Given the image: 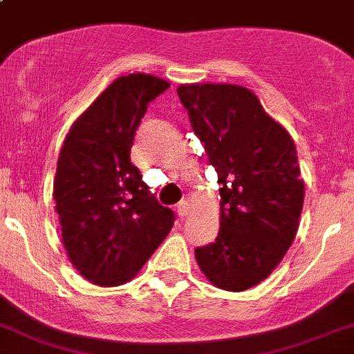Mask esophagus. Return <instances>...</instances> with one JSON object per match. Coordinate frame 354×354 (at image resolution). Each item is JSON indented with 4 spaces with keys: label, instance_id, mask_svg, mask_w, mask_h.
Masks as SVG:
<instances>
[{
    "label": "esophagus",
    "instance_id": "obj_1",
    "mask_svg": "<svg viewBox=\"0 0 354 354\" xmlns=\"http://www.w3.org/2000/svg\"><path fill=\"white\" fill-rule=\"evenodd\" d=\"M176 212H178V216H180V218H185V216L188 215V212H189L188 201H185V200L180 201V203H178Z\"/></svg>",
    "mask_w": 354,
    "mask_h": 354
}]
</instances>
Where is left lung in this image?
Returning <instances> with one entry per match:
<instances>
[{
    "label": "left lung",
    "instance_id": "obj_1",
    "mask_svg": "<svg viewBox=\"0 0 354 354\" xmlns=\"http://www.w3.org/2000/svg\"><path fill=\"white\" fill-rule=\"evenodd\" d=\"M178 95L221 186L218 236L196 247V262L213 286L247 290L269 277L297 234L304 181L296 146L245 87L189 84Z\"/></svg>",
    "mask_w": 354,
    "mask_h": 354
}]
</instances>
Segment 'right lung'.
<instances>
[{
	"label": "right lung",
	"instance_id": "right-lung-1",
	"mask_svg": "<svg viewBox=\"0 0 354 354\" xmlns=\"http://www.w3.org/2000/svg\"><path fill=\"white\" fill-rule=\"evenodd\" d=\"M169 84L146 73L119 77L73 122L57 162L53 200L62 242L75 269L97 286H120L174 225L131 162L147 104Z\"/></svg>",
	"mask_w": 354,
	"mask_h": 354
}]
</instances>
